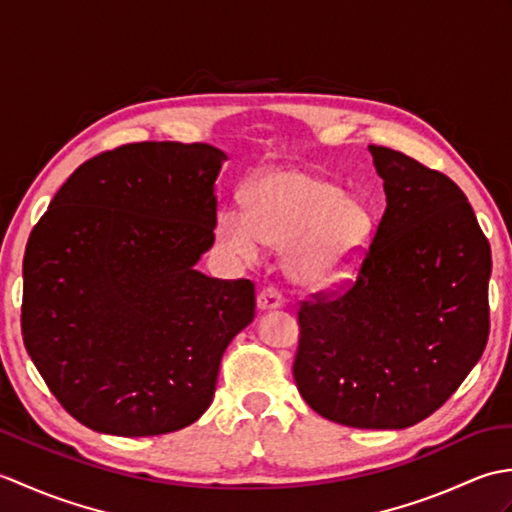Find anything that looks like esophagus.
<instances>
[{
    "mask_svg": "<svg viewBox=\"0 0 512 512\" xmlns=\"http://www.w3.org/2000/svg\"><path fill=\"white\" fill-rule=\"evenodd\" d=\"M257 308L262 310V312L284 308V297H281V292L277 288H273V286L262 288V292H259V295H257Z\"/></svg>",
    "mask_w": 512,
    "mask_h": 512,
    "instance_id": "esophagus-1",
    "label": "esophagus"
}]
</instances>
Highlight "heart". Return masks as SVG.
<instances>
[{"mask_svg": "<svg viewBox=\"0 0 512 512\" xmlns=\"http://www.w3.org/2000/svg\"><path fill=\"white\" fill-rule=\"evenodd\" d=\"M246 215L222 211L215 237L226 253L253 262L270 246L286 250V273L310 290L343 286L361 270L374 215L354 195L306 169H275L246 189Z\"/></svg>", "mask_w": 512, "mask_h": 512, "instance_id": "b5f03b06", "label": "heart"}]
</instances>
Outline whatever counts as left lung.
Returning a JSON list of instances; mask_svg holds the SVG:
<instances>
[{"mask_svg": "<svg viewBox=\"0 0 512 512\" xmlns=\"http://www.w3.org/2000/svg\"><path fill=\"white\" fill-rule=\"evenodd\" d=\"M387 209L356 284L303 303L295 374L303 400L356 429H405L460 387L488 341L491 246L458 184L369 147Z\"/></svg>", "mask_w": 512, "mask_h": 512, "instance_id": "8db88e82", "label": "left lung"}]
</instances>
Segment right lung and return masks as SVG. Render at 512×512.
<instances>
[{
	"label": "right lung",
	"mask_w": 512,
	"mask_h": 512,
	"mask_svg": "<svg viewBox=\"0 0 512 512\" xmlns=\"http://www.w3.org/2000/svg\"><path fill=\"white\" fill-rule=\"evenodd\" d=\"M211 145L136 143L76 169L32 228L21 334L65 411L107 436H160L209 409L255 286L202 275L215 242Z\"/></svg>",
	"instance_id": "1"
}]
</instances>
